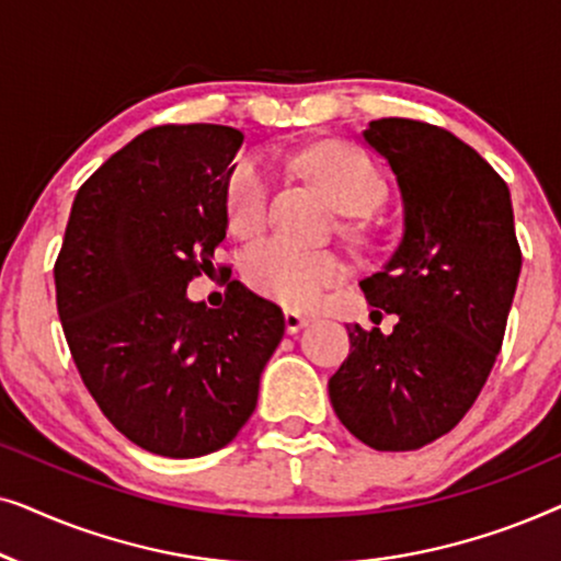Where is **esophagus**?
<instances>
[{
  "instance_id": "esophagus-1",
  "label": "esophagus",
  "mask_w": 561,
  "mask_h": 561,
  "mask_svg": "<svg viewBox=\"0 0 561 561\" xmlns=\"http://www.w3.org/2000/svg\"><path fill=\"white\" fill-rule=\"evenodd\" d=\"M283 319H286V332L288 334H296L298 329H304L306 324H309V317H304V313L290 311V309L283 311Z\"/></svg>"
}]
</instances>
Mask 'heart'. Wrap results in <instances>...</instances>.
Masks as SVG:
<instances>
[{
    "label": "heart",
    "instance_id": "heart-1",
    "mask_svg": "<svg viewBox=\"0 0 561 561\" xmlns=\"http://www.w3.org/2000/svg\"><path fill=\"white\" fill-rule=\"evenodd\" d=\"M296 165L332 198L336 209L363 217L386 198V179L355 145L327 142L296 156ZM273 179L257 158L237 160L227 181V221L240 237L257 234L267 221ZM242 278L260 296L290 309H306L321 290L344 278V263L329 250H304L280 237H263L242 252Z\"/></svg>",
    "mask_w": 561,
    "mask_h": 561
}]
</instances>
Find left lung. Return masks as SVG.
<instances>
[{
	"mask_svg": "<svg viewBox=\"0 0 561 561\" xmlns=\"http://www.w3.org/2000/svg\"><path fill=\"white\" fill-rule=\"evenodd\" d=\"M363 137L393 168L403 240L359 280L373 319L347 327L350 355L329 378L336 419L378 451H411L451 432L478 401L520 273L511 191L480 152L428 122L373 119Z\"/></svg>",
	"mask_w": 561,
	"mask_h": 561,
	"instance_id": "obj_1",
	"label": "left lung"
}]
</instances>
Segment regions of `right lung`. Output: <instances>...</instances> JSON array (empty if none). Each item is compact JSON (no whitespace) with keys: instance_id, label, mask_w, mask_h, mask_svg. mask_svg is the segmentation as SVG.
<instances>
[{"instance_id":"obj_1","label":"right lung","mask_w":561,"mask_h":561,"mask_svg":"<svg viewBox=\"0 0 561 561\" xmlns=\"http://www.w3.org/2000/svg\"><path fill=\"white\" fill-rule=\"evenodd\" d=\"M240 145L225 125L145 129L79 188L53 267L83 386L119 434L160 457L227 447L286 332L278 306L237 280L221 309L186 298L188 280L217 271Z\"/></svg>"}]
</instances>
